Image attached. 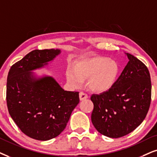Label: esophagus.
Listing matches in <instances>:
<instances>
[{
  "label": "esophagus",
  "mask_w": 157,
  "mask_h": 157,
  "mask_svg": "<svg viewBox=\"0 0 157 157\" xmlns=\"http://www.w3.org/2000/svg\"><path fill=\"white\" fill-rule=\"evenodd\" d=\"M88 98V96L86 94V93H83V92H80V101H83L85 100Z\"/></svg>",
  "instance_id": "1"
}]
</instances>
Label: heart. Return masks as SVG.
Masks as SVG:
<instances>
[{
	"label": "heart",
	"mask_w": 157,
	"mask_h": 157,
	"mask_svg": "<svg viewBox=\"0 0 157 157\" xmlns=\"http://www.w3.org/2000/svg\"><path fill=\"white\" fill-rule=\"evenodd\" d=\"M118 65L106 57L96 56L80 59L75 61L72 69L66 71L67 82L73 88H79L85 80L91 91L104 93L114 84L118 75Z\"/></svg>",
	"instance_id": "b5f03b06"
}]
</instances>
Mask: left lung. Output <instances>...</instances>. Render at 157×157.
Returning <instances> with one entry per match:
<instances>
[{
    "mask_svg": "<svg viewBox=\"0 0 157 157\" xmlns=\"http://www.w3.org/2000/svg\"><path fill=\"white\" fill-rule=\"evenodd\" d=\"M129 61L108 91L93 94L91 121L101 134L118 138L141 124L149 109L151 82L149 71L141 61L127 53Z\"/></svg>",
    "mask_w": 157,
    "mask_h": 157,
    "instance_id": "1",
    "label": "left lung"
}]
</instances>
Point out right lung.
I'll use <instances>...</instances> for the list:
<instances>
[{"instance_id": "obj_1", "label": "right lung", "mask_w": 157, "mask_h": 157, "mask_svg": "<svg viewBox=\"0 0 157 157\" xmlns=\"http://www.w3.org/2000/svg\"><path fill=\"white\" fill-rule=\"evenodd\" d=\"M59 50H34L11 66L7 77L8 110L26 136L38 140L56 138L66 128L80 102L79 92L64 90L51 77L35 79L32 70L53 60Z\"/></svg>"}]
</instances>
